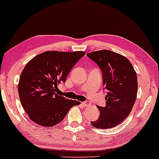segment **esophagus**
<instances>
[{
  "instance_id": "34e87169",
  "label": "esophagus",
  "mask_w": 159,
  "mask_h": 159,
  "mask_svg": "<svg viewBox=\"0 0 159 159\" xmlns=\"http://www.w3.org/2000/svg\"><path fill=\"white\" fill-rule=\"evenodd\" d=\"M82 105H83L84 107H89L90 104L89 103V102H83L82 103Z\"/></svg>"
}]
</instances>
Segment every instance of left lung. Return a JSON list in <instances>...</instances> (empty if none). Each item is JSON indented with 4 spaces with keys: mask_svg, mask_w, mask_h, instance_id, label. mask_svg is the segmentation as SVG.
<instances>
[{
    "mask_svg": "<svg viewBox=\"0 0 159 159\" xmlns=\"http://www.w3.org/2000/svg\"><path fill=\"white\" fill-rule=\"evenodd\" d=\"M102 72L106 106H97L99 117L91 121L97 129H110L120 124L132 110L137 94V77L134 69L126 57L110 50L88 53Z\"/></svg>",
    "mask_w": 159,
    "mask_h": 159,
    "instance_id": "1",
    "label": "left lung"
}]
</instances>
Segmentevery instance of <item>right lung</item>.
<instances>
[{
	"label": "right lung",
	"mask_w": 159,
	"mask_h": 159,
	"mask_svg": "<svg viewBox=\"0 0 159 159\" xmlns=\"http://www.w3.org/2000/svg\"><path fill=\"white\" fill-rule=\"evenodd\" d=\"M84 52H43L27 63L18 84L20 102L30 119L42 126L61 123L77 101L57 94V84L65 82L72 68Z\"/></svg>",
	"instance_id": "right-lung-1"
}]
</instances>
